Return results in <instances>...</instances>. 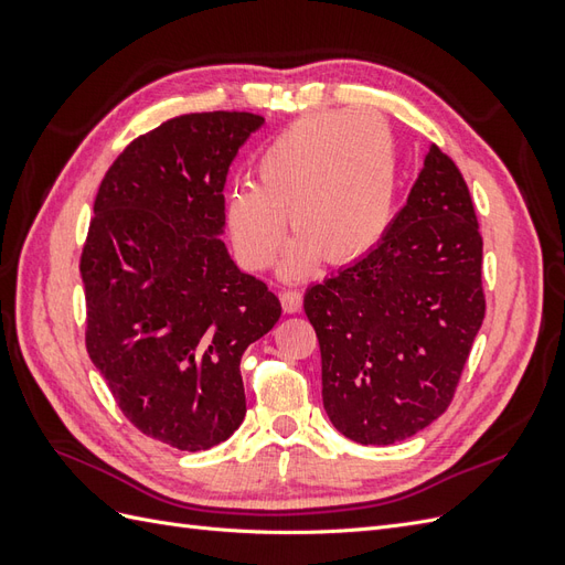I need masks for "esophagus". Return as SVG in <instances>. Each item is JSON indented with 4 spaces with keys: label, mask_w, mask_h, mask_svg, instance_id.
<instances>
[{
    "label": "esophagus",
    "mask_w": 565,
    "mask_h": 565,
    "mask_svg": "<svg viewBox=\"0 0 565 565\" xmlns=\"http://www.w3.org/2000/svg\"><path fill=\"white\" fill-rule=\"evenodd\" d=\"M301 301L303 299L299 289H285V292H280V303L285 313H297L301 309Z\"/></svg>",
    "instance_id": "obj_1"
}]
</instances>
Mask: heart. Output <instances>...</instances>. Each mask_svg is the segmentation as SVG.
I'll return each instance as SVG.
<instances>
[{
    "label": "heart",
    "mask_w": 565,
    "mask_h": 565,
    "mask_svg": "<svg viewBox=\"0 0 565 565\" xmlns=\"http://www.w3.org/2000/svg\"><path fill=\"white\" fill-rule=\"evenodd\" d=\"M256 181L235 183L224 202L237 259L252 270L276 262L289 214L299 235L282 276L303 278L320 256L347 266L380 245L396 207V143L372 113L303 117L262 150Z\"/></svg>",
    "instance_id": "b5f03b06"
}]
</instances>
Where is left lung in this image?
<instances>
[{"mask_svg": "<svg viewBox=\"0 0 565 565\" xmlns=\"http://www.w3.org/2000/svg\"><path fill=\"white\" fill-rule=\"evenodd\" d=\"M481 262L469 188L431 146L380 245L306 289L339 434L391 446L446 413L486 316Z\"/></svg>", "mask_w": 565, "mask_h": 565, "instance_id": "obj_1", "label": "left lung"}]
</instances>
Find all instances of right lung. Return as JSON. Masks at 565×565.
Here are the masks:
<instances>
[{"label": "right lung", "instance_id": "add662e5", "mask_svg": "<svg viewBox=\"0 0 565 565\" xmlns=\"http://www.w3.org/2000/svg\"><path fill=\"white\" fill-rule=\"evenodd\" d=\"M252 113H191L131 141L100 181L79 273L87 351L141 434L198 452L245 419L241 358L280 318L231 259L224 185Z\"/></svg>", "mask_w": 565, "mask_h": 565}]
</instances>
